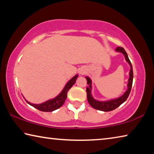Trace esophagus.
I'll use <instances>...</instances> for the list:
<instances>
[{"mask_svg": "<svg viewBox=\"0 0 154 154\" xmlns=\"http://www.w3.org/2000/svg\"><path fill=\"white\" fill-rule=\"evenodd\" d=\"M79 73H80V74H83V73H84V72H83V71H79Z\"/></svg>", "mask_w": 154, "mask_h": 154, "instance_id": "1", "label": "esophagus"}]
</instances>
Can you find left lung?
<instances>
[{
	"label": "left lung",
	"mask_w": 154,
	"mask_h": 154,
	"mask_svg": "<svg viewBox=\"0 0 154 154\" xmlns=\"http://www.w3.org/2000/svg\"><path fill=\"white\" fill-rule=\"evenodd\" d=\"M116 51L118 52H120V53L123 54L126 59V62L129 64L130 66V70L129 72V79H128V83L127 87L128 89L123 95L119 96L118 98L111 99V100H106V101H100L95 100L93 98L92 95V80H91L88 77H85V79H87V84L89 85L86 88V92H87V99L88 103H90L92 107L94 109H97V110L103 111H113L116 108H118L119 106H120L122 103H124L126 99L128 97V96L130 93L132 85V81H133V71H132V64L130 62V60L128 56V54L125 51V49L121 47H118L116 49Z\"/></svg>",
	"instance_id": "left-lung-1"
}]
</instances>
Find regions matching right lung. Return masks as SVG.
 Segmentation results:
<instances>
[{
    "label": "right lung",
    "mask_w": 154,
    "mask_h": 154,
    "mask_svg": "<svg viewBox=\"0 0 154 154\" xmlns=\"http://www.w3.org/2000/svg\"><path fill=\"white\" fill-rule=\"evenodd\" d=\"M78 77V75H75V76L72 78L71 79H70L67 83L65 85L64 88H63L62 92L59 94L53 99H50V100L45 101V103H41V104H32L28 102L26 100V103L29 104L30 105L32 106L33 107L37 109L38 110L44 111V112H51L53 111H55L56 109H59L60 107L63 105L64 103L65 102L67 98V93L68 91L71 89V87L75 84V82ZM25 99V98H24Z\"/></svg>",
    "instance_id": "right-lung-1"
}]
</instances>
